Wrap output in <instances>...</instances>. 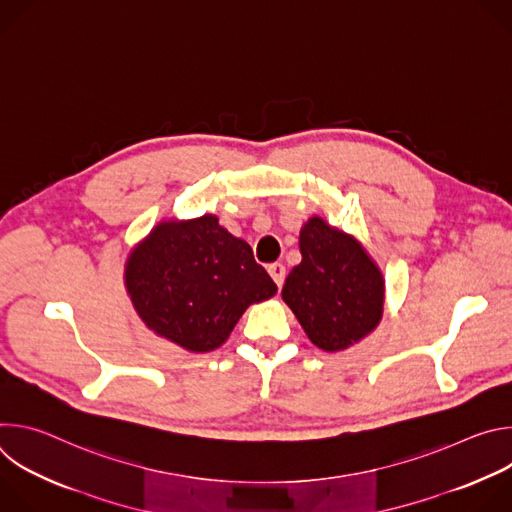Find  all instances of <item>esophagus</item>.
<instances>
[{"mask_svg": "<svg viewBox=\"0 0 512 512\" xmlns=\"http://www.w3.org/2000/svg\"><path fill=\"white\" fill-rule=\"evenodd\" d=\"M267 271H269V275L273 277V281L277 283V287H281V285H283V279H285V267H283V263H271V265L267 267Z\"/></svg>", "mask_w": 512, "mask_h": 512, "instance_id": "34e87169", "label": "esophagus"}]
</instances>
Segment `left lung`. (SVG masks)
Returning <instances> with one entry per match:
<instances>
[{
    "label": "left lung",
    "instance_id": "obj_1",
    "mask_svg": "<svg viewBox=\"0 0 512 512\" xmlns=\"http://www.w3.org/2000/svg\"><path fill=\"white\" fill-rule=\"evenodd\" d=\"M300 251L302 263L289 271L281 296L308 338L336 352L375 330L385 281L360 243L314 216L300 233Z\"/></svg>",
    "mask_w": 512,
    "mask_h": 512
}]
</instances>
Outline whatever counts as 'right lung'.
Wrapping results in <instances>:
<instances>
[{"mask_svg":"<svg viewBox=\"0 0 512 512\" xmlns=\"http://www.w3.org/2000/svg\"><path fill=\"white\" fill-rule=\"evenodd\" d=\"M125 285L145 326L192 352L221 346L251 304L277 291L251 247L212 214L158 225L131 253Z\"/></svg>","mask_w":512,"mask_h":512,"instance_id":"obj_1","label":"right lung"}]
</instances>
